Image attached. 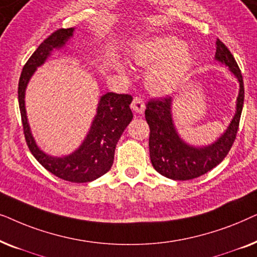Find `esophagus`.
Wrapping results in <instances>:
<instances>
[{
	"instance_id": "1",
	"label": "esophagus",
	"mask_w": 257,
	"mask_h": 257,
	"mask_svg": "<svg viewBox=\"0 0 257 257\" xmlns=\"http://www.w3.org/2000/svg\"><path fill=\"white\" fill-rule=\"evenodd\" d=\"M131 107H132V110L136 112V113L142 114L143 112L145 111V101H144L143 98L136 97L135 99H133V101H132Z\"/></svg>"
}]
</instances>
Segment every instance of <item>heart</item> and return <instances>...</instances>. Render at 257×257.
Returning a JSON list of instances; mask_svg holds the SVG:
<instances>
[{
  "label": "heart",
  "instance_id": "obj_1",
  "mask_svg": "<svg viewBox=\"0 0 257 257\" xmlns=\"http://www.w3.org/2000/svg\"><path fill=\"white\" fill-rule=\"evenodd\" d=\"M137 64L151 65L146 84L158 94H170L180 89L194 68L195 56L185 42L173 36H165L142 42L133 51ZM115 68L125 72L124 62L118 61Z\"/></svg>",
  "mask_w": 257,
  "mask_h": 257
}]
</instances>
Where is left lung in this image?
<instances>
[{
  "instance_id": "left-lung-1",
  "label": "left lung",
  "mask_w": 257,
  "mask_h": 257,
  "mask_svg": "<svg viewBox=\"0 0 257 257\" xmlns=\"http://www.w3.org/2000/svg\"><path fill=\"white\" fill-rule=\"evenodd\" d=\"M215 61L227 66L237 79L238 94L235 114L219 138L208 145H192L181 138L173 119V98L151 100L145 110L150 126V157L158 173L172 180H191L213 170L229 152L236 137L244 99L243 78L241 71L226 45L216 40Z\"/></svg>"
}]
</instances>
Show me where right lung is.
Wrapping results in <instances>:
<instances>
[{
  "label": "right lung",
  "instance_id": "right-lung-1",
  "mask_svg": "<svg viewBox=\"0 0 257 257\" xmlns=\"http://www.w3.org/2000/svg\"><path fill=\"white\" fill-rule=\"evenodd\" d=\"M75 33V28L61 29L48 37L24 65L19 83V103L24 136L30 152L38 163L56 177L63 180L83 184L100 178L113 164L114 150L122 132L131 122L133 114L130 104L133 98L130 94L107 92L99 97L96 115L82 144L66 156L56 157L45 153L37 145L26 110V91L31 77L47 62L54 50L68 47Z\"/></svg>",
  "mask_w": 257,
  "mask_h": 257
}]
</instances>
